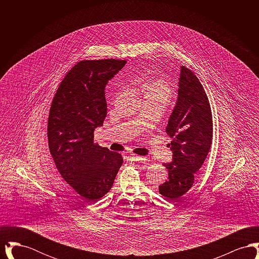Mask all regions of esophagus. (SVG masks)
Masks as SVG:
<instances>
[{
  "label": "esophagus",
  "instance_id": "obj_1",
  "mask_svg": "<svg viewBox=\"0 0 259 259\" xmlns=\"http://www.w3.org/2000/svg\"><path fill=\"white\" fill-rule=\"evenodd\" d=\"M130 159L133 161H145L146 160V157L144 156H140V155H137V154H130Z\"/></svg>",
  "mask_w": 259,
  "mask_h": 259
}]
</instances>
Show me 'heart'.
Masks as SVG:
<instances>
[{"mask_svg":"<svg viewBox=\"0 0 259 259\" xmlns=\"http://www.w3.org/2000/svg\"><path fill=\"white\" fill-rule=\"evenodd\" d=\"M140 84L141 88L145 91V97L158 99L165 103H168L174 91L171 84L162 78H156L150 81L140 80Z\"/></svg>","mask_w":259,"mask_h":259,"instance_id":"1","label":"heart"}]
</instances>
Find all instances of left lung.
I'll use <instances>...</instances> for the list:
<instances>
[{
  "instance_id": "8db88e82",
  "label": "left lung",
  "mask_w": 259,
  "mask_h": 259,
  "mask_svg": "<svg viewBox=\"0 0 259 259\" xmlns=\"http://www.w3.org/2000/svg\"><path fill=\"white\" fill-rule=\"evenodd\" d=\"M177 104L170 115L166 133L172 138V161L164 163L168 180L159 193L171 202L192 187L211 146L212 116L209 99L195 74L182 66Z\"/></svg>"
}]
</instances>
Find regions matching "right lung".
<instances>
[{
	"instance_id": "1",
	"label": "right lung",
	"mask_w": 259,
	"mask_h": 259,
	"mask_svg": "<svg viewBox=\"0 0 259 259\" xmlns=\"http://www.w3.org/2000/svg\"><path fill=\"white\" fill-rule=\"evenodd\" d=\"M126 60H82L58 87L48 121L51 156L64 181L87 203L111 190L123 163L121 154L94 143L107 116L105 87Z\"/></svg>"
}]
</instances>
